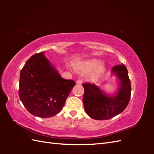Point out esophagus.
<instances>
[{"label":"esophagus","instance_id":"34e87169","mask_svg":"<svg viewBox=\"0 0 154 154\" xmlns=\"http://www.w3.org/2000/svg\"><path fill=\"white\" fill-rule=\"evenodd\" d=\"M77 84H79V85H81V84H82V83H83V81L81 80V79H78L77 81Z\"/></svg>","mask_w":154,"mask_h":154}]
</instances>
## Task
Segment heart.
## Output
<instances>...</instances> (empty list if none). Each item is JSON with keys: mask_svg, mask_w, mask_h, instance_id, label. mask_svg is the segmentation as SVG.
Wrapping results in <instances>:
<instances>
[{"mask_svg": "<svg viewBox=\"0 0 154 154\" xmlns=\"http://www.w3.org/2000/svg\"><path fill=\"white\" fill-rule=\"evenodd\" d=\"M100 61L97 59L87 60L75 64V67L77 70L81 72L91 71L89 74V78L92 81L99 79L106 71V67L103 64H100Z\"/></svg>", "mask_w": 154, "mask_h": 154, "instance_id": "b5f03b06", "label": "heart"}]
</instances>
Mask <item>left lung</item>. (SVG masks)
<instances>
[{
	"label": "left lung",
	"instance_id": "1",
	"mask_svg": "<svg viewBox=\"0 0 154 154\" xmlns=\"http://www.w3.org/2000/svg\"><path fill=\"white\" fill-rule=\"evenodd\" d=\"M111 72L116 75L120 87L117 93L112 95L104 93L95 85L83 84V98L85 110L93 119L103 120L112 119L122 112L128 104L131 95V83L124 65H116Z\"/></svg>",
	"mask_w": 154,
	"mask_h": 154
}]
</instances>
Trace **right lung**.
I'll list each match as a JSON object with an SVG mask.
<instances>
[{
  "label": "right lung",
  "instance_id": "1",
  "mask_svg": "<svg viewBox=\"0 0 154 154\" xmlns=\"http://www.w3.org/2000/svg\"><path fill=\"white\" fill-rule=\"evenodd\" d=\"M44 53L33 55L23 67L19 97L32 115L49 118L63 109L75 82L62 78Z\"/></svg>",
  "mask_w": 154,
  "mask_h": 154
}]
</instances>
